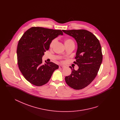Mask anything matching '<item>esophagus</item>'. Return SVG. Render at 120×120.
<instances>
[{
    "mask_svg": "<svg viewBox=\"0 0 120 120\" xmlns=\"http://www.w3.org/2000/svg\"><path fill=\"white\" fill-rule=\"evenodd\" d=\"M64 68V66H59V68Z\"/></svg>",
    "mask_w": 120,
    "mask_h": 120,
    "instance_id": "obj_1",
    "label": "esophagus"
}]
</instances>
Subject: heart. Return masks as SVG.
<instances>
[{
  "instance_id": "obj_1",
  "label": "heart",
  "mask_w": 120,
  "mask_h": 120,
  "mask_svg": "<svg viewBox=\"0 0 120 120\" xmlns=\"http://www.w3.org/2000/svg\"><path fill=\"white\" fill-rule=\"evenodd\" d=\"M64 43L65 47L68 46H75V43L74 41L72 40L71 38H65L64 40ZM56 43V40H53L52 41L49 45L50 48H52L53 46L54 45V44Z\"/></svg>"
}]
</instances>
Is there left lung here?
Returning <instances> with one entry per match:
<instances>
[{
    "instance_id": "obj_1",
    "label": "left lung",
    "mask_w": 120,
    "mask_h": 120,
    "mask_svg": "<svg viewBox=\"0 0 120 120\" xmlns=\"http://www.w3.org/2000/svg\"><path fill=\"white\" fill-rule=\"evenodd\" d=\"M73 37L78 48L74 63L79 69L72 70L70 75L65 77L66 83L75 90H79L89 85L97 75L103 60L102 48L97 37L86 30H63Z\"/></svg>"
}]
</instances>
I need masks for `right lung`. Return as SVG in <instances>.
Here are the masks:
<instances>
[{
    "label": "right lung",
    "instance_id": "add662e5",
    "mask_svg": "<svg viewBox=\"0 0 120 120\" xmlns=\"http://www.w3.org/2000/svg\"><path fill=\"white\" fill-rule=\"evenodd\" d=\"M61 30L32 27L27 30L19 40L17 50L18 68L25 78L31 84L41 86L49 80L58 66L52 63H42L44 52L49 50L52 40Z\"/></svg>",
    "mask_w": 120,
    "mask_h": 120
}]
</instances>
